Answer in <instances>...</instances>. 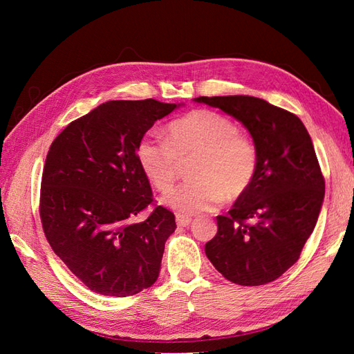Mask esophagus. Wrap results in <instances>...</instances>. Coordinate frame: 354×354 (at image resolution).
I'll return each mask as SVG.
<instances>
[{
    "mask_svg": "<svg viewBox=\"0 0 354 354\" xmlns=\"http://www.w3.org/2000/svg\"><path fill=\"white\" fill-rule=\"evenodd\" d=\"M176 223H178V227H189V225L192 223V217L178 214L176 216Z\"/></svg>",
    "mask_w": 354,
    "mask_h": 354,
    "instance_id": "34e87169",
    "label": "esophagus"
}]
</instances>
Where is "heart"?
<instances>
[{
  "instance_id": "1",
  "label": "heart",
  "mask_w": 354,
  "mask_h": 354,
  "mask_svg": "<svg viewBox=\"0 0 354 354\" xmlns=\"http://www.w3.org/2000/svg\"><path fill=\"white\" fill-rule=\"evenodd\" d=\"M142 171L156 190L167 194L175 187L181 164L194 161L185 184L167 198V205L181 214L209 212L225 198L237 201L250 190L257 173V147L237 132V126L219 112L194 109L171 122L167 141L146 135L137 146Z\"/></svg>"
}]
</instances>
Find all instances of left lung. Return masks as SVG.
Returning a JSON list of instances; mask_svg holds the SVG:
<instances>
[{"mask_svg": "<svg viewBox=\"0 0 354 354\" xmlns=\"http://www.w3.org/2000/svg\"><path fill=\"white\" fill-rule=\"evenodd\" d=\"M219 108L251 133L257 173L242 198L217 216L207 242L213 266L240 286L277 280L299 259L324 201L326 183L310 135L295 114L251 95L198 97Z\"/></svg>", "mask_w": 354, "mask_h": 354, "instance_id": "1", "label": "left lung"}]
</instances>
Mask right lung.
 <instances>
[{
	"label": "right lung",
	"mask_w": 354,
	"mask_h": 354,
	"mask_svg": "<svg viewBox=\"0 0 354 354\" xmlns=\"http://www.w3.org/2000/svg\"><path fill=\"white\" fill-rule=\"evenodd\" d=\"M179 104L111 100L74 120L51 142L41 184L39 214L51 250L88 289L129 297L160 275L175 214L152 205L137 146L156 120Z\"/></svg>",
	"instance_id": "obj_1"
}]
</instances>
